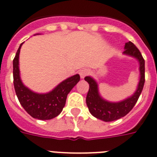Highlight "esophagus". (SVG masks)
Segmentation results:
<instances>
[{
	"label": "esophagus",
	"mask_w": 157,
	"mask_h": 157,
	"mask_svg": "<svg viewBox=\"0 0 157 157\" xmlns=\"http://www.w3.org/2000/svg\"><path fill=\"white\" fill-rule=\"evenodd\" d=\"M90 73L88 69H82L81 71H79V75L81 78H83L86 76V75H88V74Z\"/></svg>",
	"instance_id": "esophagus-1"
}]
</instances>
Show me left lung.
I'll list each match as a JSON object with an SVG mask.
<instances>
[{"instance_id":"obj_1","label":"left lung","mask_w":157,"mask_h":157,"mask_svg":"<svg viewBox=\"0 0 157 157\" xmlns=\"http://www.w3.org/2000/svg\"><path fill=\"white\" fill-rule=\"evenodd\" d=\"M123 53L135 57L140 62V82L137 90L130 97L117 103L107 101L100 96L98 85L96 81L89 76H86L84 78L89 84V91L86 98L89 111L95 117L104 121H115L126 116L134 108L144 88L145 82V61L141 52L132 42L129 41L125 44Z\"/></svg>"}]
</instances>
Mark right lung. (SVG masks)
Returning <instances> with one entry per match:
<instances>
[{
  "label": "right lung",
  "instance_id": "add662e5",
  "mask_svg": "<svg viewBox=\"0 0 157 157\" xmlns=\"http://www.w3.org/2000/svg\"><path fill=\"white\" fill-rule=\"evenodd\" d=\"M20 44L13 61V86L20 104L32 117L40 120H49L61 113L66 105L69 92L80 80V76L75 75L66 78L48 93L33 92L25 86L20 78L19 58Z\"/></svg>",
  "mask_w": 157,
  "mask_h": 157
}]
</instances>
